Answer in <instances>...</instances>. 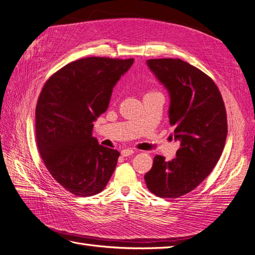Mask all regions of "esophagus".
Returning a JSON list of instances; mask_svg holds the SVG:
<instances>
[{
    "label": "esophagus",
    "instance_id": "obj_1",
    "mask_svg": "<svg viewBox=\"0 0 255 255\" xmlns=\"http://www.w3.org/2000/svg\"><path fill=\"white\" fill-rule=\"evenodd\" d=\"M134 153H135V151L133 149H125L121 151L122 156H130V155H133Z\"/></svg>",
    "mask_w": 255,
    "mask_h": 255
}]
</instances>
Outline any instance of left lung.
Segmentation results:
<instances>
[{
    "label": "left lung",
    "instance_id": "left-lung-1",
    "mask_svg": "<svg viewBox=\"0 0 255 255\" xmlns=\"http://www.w3.org/2000/svg\"><path fill=\"white\" fill-rule=\"evenodd\" d=\"M146 64L170 95L169 122L181 146L171 160L154 157L144 181L157 197L180 198L199 186L219 160L228 134L226 106L214 81L186 61L158 58Z\"/></svg>",
    "mask_w": 255,
    "mask_h": 255
}]
</instances>
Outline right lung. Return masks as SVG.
<instances>
[{
  "mask_svg": "<svg viewBox=\"0 0 255 255\" xmlns=\"http://www.w3.org/2000/svg\"><path fill=\"white\" fill-rule=\"evenodd\" d=\"M133 61L85 57L59 69L43 85L35 116L38 150L53 179L75 196L101 192L115 171L120 153L99 144L92 128Z\"/></svg>",
  "mask_w": 255,
  "mask_h": 255,
  "instance_id": "right-lung-1",
  "label": "right lung"
}]
</instances>
